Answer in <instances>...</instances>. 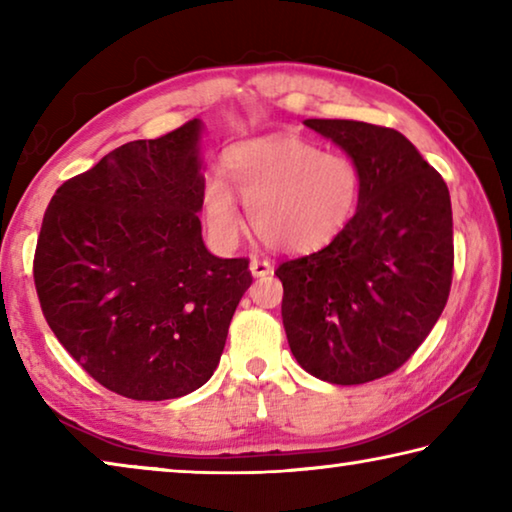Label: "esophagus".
I'll return each instance as SVG.
<instances>
[{
    "instance_id": "esophagus-1",
    "label": "esophagus",
    "mask_w": 512,
    "mask_h": 512,
    "mask_svg": "<svg viewBox=\"0 0 512 512\" xmlns=\"http://www.w3.org/2000/svg\"><path fill=\"white\" fill-rule=\"evenodd\" d=\"M250 273H253L255 277H266V275L273 273V264L268 262V259L253 257V259H250Z\"/></svg>"
}]
</instances>
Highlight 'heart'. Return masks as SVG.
Segmentation results:
<instances>
[{"label":"heart","mask_w":512,"mask_h":512,"mask_svg":"<svg viewBox=\"0 0 512 512\" xmlns=\"http://www.w3.org/2000/svg\"><path fill=\"white\" fill-rule=\"evenodd\" d=\"M225 169L255 235L282 253L327 246L357 212L363 187L359 164L348 153L325 151L300 137L239 144L225 158ZM205 219L223 244L237 239L241 212L221 178L205 187Z\"/></svg>","instance_id":"obj_1"}]
</instances>
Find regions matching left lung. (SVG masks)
Segmentation results:
<instances>
[{
  "mask_svg": "<svg viewBox=\"0 0 512 512\" xmlns=\"http://www.w3.org/2000/svg\"><path fill=\"white\" fill-rule=\"evenodd\" d=\"M359 164L357 212L325 248L277 266L293 357L329 384L386 377L409 361L447 305L452 201L402 133L350 119H307Z\"/></svg>",
  "mask_w": 512,
  "mask_h": 512,
  "instance_id": "1",
  "label": "left lung"
}]
</instances>
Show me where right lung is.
Segmentation results:
<instances>
[{"label":"right lung","mask_w":512,"mask_h":512,"mask_svg":"<svg viewBox=\"0 0 512 512\" xmlns=\"http://www.w3.org/2000/svg\"><path fill=\"white\" fill-rule=\"evenodd\" d=\"M201 121L135 140L65 180L42 219L33 280L51 332L108 391L160 402L219 366L248 259L203 244Z\"/></svg>","instance_id":"obj_1"}]
</instances>
